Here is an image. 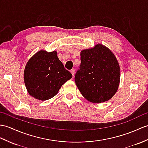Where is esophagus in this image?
<instances>
[{"instance_id": "esophagus-1", "label": "esophagus", "mask_w": 148, "mask_h": 148, "mask_svg": "<svg viewBox=\"0 0 148 148\" xmlns=\"http://www.w3.org/2000/svg\"><path fill=\"white\" fill-rule=\"evenodd\" d=\"M71 73H72V75H73V76H74V74H75V69H72L71 70Z\"/></svg>"}]
</instances>
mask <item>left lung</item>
Here are the masks:
<instances>
[{
	"mask_svg": "<svg viewBox=\"0 0 148 148\" xmlns=\"http://www.w3.org/2000/svg\"><path fill=\"white\" fill-rule=\"evenodd\" d=\"M121 70L112 51L101 44L81 51L79 69L75 84L89 101L99 103L109 100L119 88Z\"/></svg>",
	"mask_w": 148,
	"mask_h": 148,
	"instance_id": "obj_1",
	"label": "left lung"
}]
</instances>
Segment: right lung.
I'll list each match as a JSON object with an SVG mask.
<instances>
[{
  "mask_svg": "<svg viewBox=\"0 0 148 148\" xmlns=\"http://www.w3.org/2000/svg\"><path fill=\"white\" fill-rule=\"evenodd\" d=\"M72 77L58 59L56 51H38L27 62L24 71L28 93L42 101L55 97L62 86Z\"/></svg>",
  "mask_w": 148,
  "mask_h": 148,
  "instance_id": "obj_1",
  "label": "right lung"
}]
</instances>
